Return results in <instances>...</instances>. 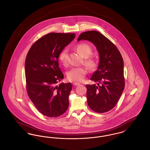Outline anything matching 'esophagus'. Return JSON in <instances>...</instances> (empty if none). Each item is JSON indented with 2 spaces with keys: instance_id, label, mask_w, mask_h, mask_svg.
<instances>
[{
  "instance_id": "34e87169",
  "label": "esophagus",
  "mask_w": 150,
  "mask_h": 150,
  "mask_svg": "<svg viewBox=\"0 0 150 150\" xmlns=\"http://www.w3.org/2000/svg\"><path fill=\"white\" fill-rule=\"evenodd\" d=\"M73 84H74V86H79L80 84L79 83H78V82H75V83H74Z\"/></svg>"
}]
</instances>
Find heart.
<instances>
[{
	"mask_svg": "<svg viewBox=\"0 0 150 150\" xmlns=\"http://www.w3.org/2000/svg\"><path fill=\"white\" fill-rule=\"evenodd\" d=\"M76 50L83 57H85L84 64L91 69H94L97 66V62L92 56H90L92 50L91 46L86 43H80L75 47ZM67 50L64 49L62 50L58 56L59 62L64 65L67 63ZM88 72V70L86 67H72L67 72V79L71 81H80L85 78Z\"/></svg>",
	"mask_w": 150,
	"mask_h": 150,
	"instance_id": "b5f03b06",
	"label": "heart"
}]
</instances>
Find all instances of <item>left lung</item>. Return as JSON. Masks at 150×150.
Here are the masks:
<instances>
[{"instance_id": "left-lung-1", "label": "left lung", "mask_w": 150, "mask_h": 150, "mask_svg": "<svg viewBox=\"0 0 150 150\" xmlns=\"http://www.w3.org/2000/svg\"><path fill=\"white\" fill-rule=\"evenodd\" d=\"M81 40L93 43L100 56L98 69L91 78L98 86L86 85L88 105L96 112H106L116 106L124 89L122 57L114 44L98 31L82 33L78 41Z\"/></svg>"}]
</instances>
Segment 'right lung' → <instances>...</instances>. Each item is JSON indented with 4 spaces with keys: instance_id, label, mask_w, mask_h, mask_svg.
<instances>
[{
    "instance_id": "1",
    "label": "right lung",
    "mask_w": 150,
    "mask_h": 150,
    "mask_svg": "<svg viewBox=\"0 0 150 150\" xmlns=\"http://www.w3.org/2000/svg\"><path fill=\"white\" fill-rule=\"evenodd\" d=\"M75 37L74 33L48 34L33 44L26 58L27 92L38 110L47 117L59 116L69 107L72 84L62 83L56 86L64 77L58 59Z\"/></svg>"
}]
</instances>
